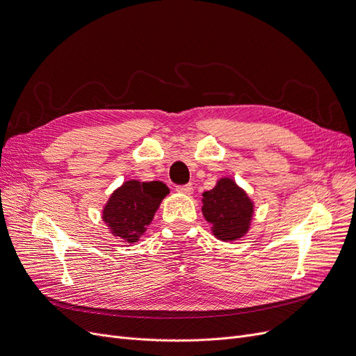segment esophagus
Masks as SVG:
<instances>
[{
    "label": "esophagus",
    "mask_w": 356,
    "mask_h": 356,
    "mask_svg": "<svg viewBox=\"0 0 356 356\" xmlns=\"http://www.w3.org/2000/svg\"><path fill=\"white\" fill-rule=\"evenodd\" d=\"M177 191L178 193H182V194H191L193 193V186L191 184H187V186H178L177 187Z\"/></svg>",
    "instance_id": "esophagus-1"
}]
</instances>
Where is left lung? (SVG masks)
I'll use <instances>...</instances> for the list:
<instances>
[{"instance_id": "obj_1", "label": "left lung", "mask_w": 356, "mask_h": 356, "mask_svg": "<svg viewBox=\"0 0 356 356\" xmlns=\"http://www.w3.org/2000/svg\"><path fill=\"white\" fill-rule=\"evenodd\" d=\"M203 216L211 223V232L220 241L244 236L251 225L254 203L231 178H222L215 188L203 193Z\"/></svg>"}]
</instances>
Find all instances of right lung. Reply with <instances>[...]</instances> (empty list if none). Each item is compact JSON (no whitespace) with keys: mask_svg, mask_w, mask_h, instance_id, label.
<instances>
[{"mask_svg":"<svg viewBox=\"0 0 356 356\" xmlns=\"http://www.w3.org/2000/svg\"><path fill=\"white\" fill-rule=\"evenodd\" d=\"M168 193L169 188L161 181H127L109 197L102 219L112 235L127 244L137 243Z\"/></svg>","mask_w":356,"mask_h":356,"instance_id":"1","label":"right lung"}]
</instances>
